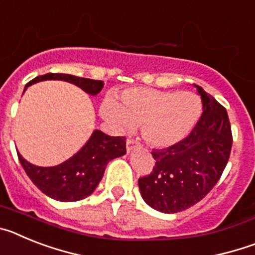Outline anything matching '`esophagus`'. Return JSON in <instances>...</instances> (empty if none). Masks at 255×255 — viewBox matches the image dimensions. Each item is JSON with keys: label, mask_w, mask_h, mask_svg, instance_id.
Listing matches in <instances>:
<instances>
[{"label": "esophagus", "mask_w": 255, "mask_h": 255, "mask_svg": "<svg viewBox=\"0 0 255 255\" xmlns=\"http://www.w3.org/2000/svg\"><path fill=\"white\" fill-rule=\"evenodd\" d=\"M135 145H136V140H134V139L131 138L126 139V150H128V152H131L132 148H134Z\"/></svg>", "instance_id": "34e87169"}]
</instances>
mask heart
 <instances>
[{"mask_svg":"<svg viewBox=\"0 0 255 255\" xmlns=\"http://www.w3.org/2000/svg\"><path fill=\"white\" fill-rule=\"evenodd\" d=\"M103 117L119 129L131 130L141 125L144 139L154 147H168L184 139L194 128L202 112V101L191 92L159 91L154 88H130L105 98Z\"/></svg>","mask_w":255,"mask_h":255,"instance_id":"obj_1","label":"heart"}]
</instances>
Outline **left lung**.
I'll use <instances>...</instances> for the list:
<instances>
[{
  "instance_id": "obj_1",
  "label": "left lung",
  "mask_w": 255,
  "mask_h": 255,
  "mask_svg": "<svg viewBox=\"0 0 255 255\" xmlns=\"http://www.w3.org/2000/svg\"><path fill=\"white\" fill-rule=\"evenodd\" d=\"M203 114L190 134L163 149H153L155 166L138 180L141 197L152 208L177 213L203 199L217 184L233 147L226 108L198 85Z\"/></svg>"
}]
</instances>
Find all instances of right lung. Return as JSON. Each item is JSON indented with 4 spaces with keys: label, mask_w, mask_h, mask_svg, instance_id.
I'll return each mask as SVG.
<instances>
[{
    "label": "right lung",
    "mask_w": 255,
    "mask_h": 255,
    "mask_svg": "<svg viewBox=\"0 0 255 255\" xmlns=\"http://www.w3.org/2000/svg\"><path fill=\"white\" fill-rule=\"evenodd\" d=\"M65 80L78 85L87 93L96 96L102 91V80L79 78L67 74L39 75L25 85L42 80ZM126 153L125 136H110L100 130H94L91 139L71 158L55 167H39L29 163L17 152V157L29 179L42 193L60 202H76L91 195L100 184L107 163Z\"/></svg>",
    "instance_id": "1"
}]
</instances>
